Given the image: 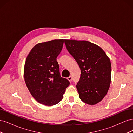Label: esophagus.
<instances>
[{"mask_svg":"<svg viewBox=\"0 0 133 133\" xmlns=\"http://www.w3.org/2000/svg\"><path fill=\"white\" fill-rule=\"evenodd\" d=\"M67 79H68V80H69V82H71V81H72V77H71V76H69V77H68Z\"/></svg>","mask_w":133,"mask_h":133,"instance_id":"obj_1","label":"esophagus"}]
</instances>
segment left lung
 I'll return each mask as SVG.
<instances>
[{
    "label": "left lung",
    "instance_id": "obj_1",
    "mask_svg": "<svg viewBox=\"0 0 133 133\" xmlns=\"http://www.w3.org/2000/svg\"><path fill=\"white\" fill-rule=\"evenodd\" d=\"M64 43L81 70L76 86L79 98L84 103L95 105L102 100L109 88L110 60L101 48L90 42L65 39Z\"/></svg>",
    "mask_w": 133,
    "mask_h": 133
}]
</instances>
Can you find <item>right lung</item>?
Here are the masks:
<instances>
[{
  "label": "right lung",
  "mask_w": 133,
  "mask_h": 133,
  "mask_svg": "<svg viewBox=\"0 0 133 133\" xmlns=\"http://www.w3.org/2000/svg\"><path fill=\"white\" fill-rule=\"evenodd\" d=\"M64 39H55L35 45L28 55L24 77L28 90L37 101L52 106L62 100L70 82L61 77L57 58Z\"/></svg>",
  "instance_id": "obj_1"
}]
</instances>
